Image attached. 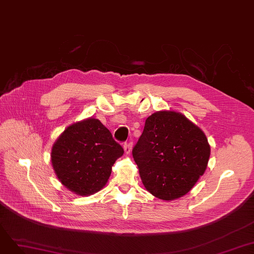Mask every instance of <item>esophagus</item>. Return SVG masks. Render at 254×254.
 I'll list each match as a JSON object with an SVG mask.
<instances>
[{
  "label": "esophagus",
  "instance_id": "esophagus-1",
  "mask_svg": "<svg viewBox=\"0 0 254 254\" xmlns=\"http://www.w3.org/2000/svg\"><path fill=\"white\" fill-rule=\"evenodd\" d=\"M124 149H125L126 154H129V153H130V149H132V143H129V142L125 143V145H124Z\"/></svg>",
  "mask_w": 254,
  "mask_h": 254
}]
</instances>
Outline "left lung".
<instances>
[{
    "instance_id": "left-lung-1",
    "label": "left lung",
    "mask_w": 254,
    "mask_h": 254,
    "mask_svg": "<svg viewBox=\"0 0 254 254\" xmlns=\"http://www.w3.org/2000/svg\"><path fill=\"white\" fill-rule=\"evenodd\" d=\"M210 145L182 113L158 111L146 118L133 158L145 190L172 201L189 192L207 168Z\"/></svg>"
}]
</instances>
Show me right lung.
<instances>
[{
	"instance_id": "add662e5",
	"label": "right lung",
	"mask_w": 254,
	"mask_h": 254,
	"mask_svg": "<svg viewBox=\"0 0 254 254\" xmlns=\"http://www.w3.org/2000/svg\"><path fill=\"white\" fill-rule=\"evenodd\" d=\"M124 148L96 118L69 126L51 149V163L60 182L78 195H91L106 186L112 166Z\"/></svg>"
}]
</instances>
